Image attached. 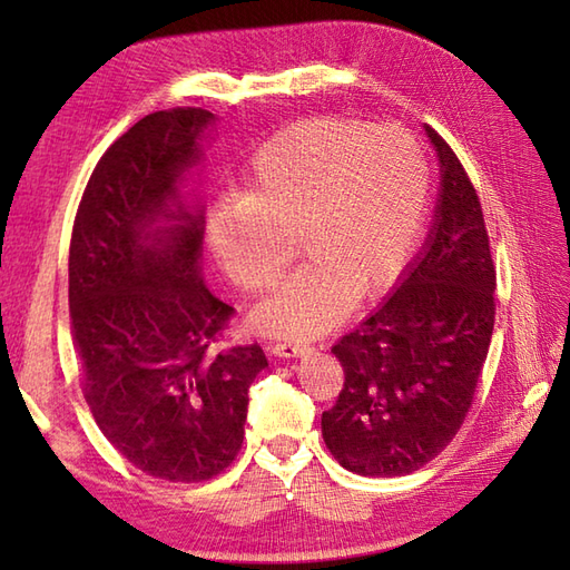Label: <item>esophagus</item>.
Here are the masks:
<instances>
[{"label":"esophagus","mask_w":570,"mask_h":570,"mask_svg":"<svg viewBox=\"0 0 570 570\" xmlns=\"http://www.w3.org/2000/svg\"><path fill=\"white\" fill-rule=\"evenodd\" d=\"M306 345H294V343H276L272 345V355L276 357H301L306 355Z\"/></svg>","instance_id":"1"}]
</instances>
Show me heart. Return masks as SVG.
Returning a JSON list of instances; mask_svg holds the SVG:
<instances>
[{"label":"heart","mask_w":570,"mask_h":570,"mask_svg":"<svg viewBox=\"0 0 570 570\" xmlns=\"http://www.w3.org/2000/svg\"><path fill=\"white\" fill-rule=\"evenodd\" d=\"M242 200L208 217L213 259L245 292L269 288L298 252L301 269L254 308V331L306 341L355 298L382 294L414 252L429 164L411 131L308 117L276 131L242 174Z\"/></svg>","instance_id":"heart-1"}]
</instances>
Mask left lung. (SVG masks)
I'll return each mask as SVG.
<instances>
[{"mask_svg":"<svg viewBox=\"0 0 570 570\" xmlns=\"http://www.w3.org/2000/svg\"><path fill=\"white\" fill-rule=\"evenodd\" d=\"M435 220L394 294L333 345L345 382L323 411V441L345 470L402 478L455 439L494 325V264L475 188L439 131Z\"/></svg>","mask_w":570,"mask_h":570,"instance_id":"obj_1","label":"left lung"}]
</instances>
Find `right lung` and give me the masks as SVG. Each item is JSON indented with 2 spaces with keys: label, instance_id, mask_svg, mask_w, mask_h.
<instances>
[{
  "label": "right lung",
  "instance_id": "obj_1",
  "mask_svg": "<svg viewBox=\"0 0 570 570\" xmlns=\"http://www.w3.org/2000/svg\"><path fill=\"white\" fill-rule=\"evenodd\" d=\"M215 122L200 107L147 115L85 186L72 223L68 304L82 394L105 439L168 482H203L233 463L262 347L220 350L235 308L200 276L203 213L180 200Z\"/></svg>",
  "mask_w": 570,
  "mask_h": 570
}]
</instances>
